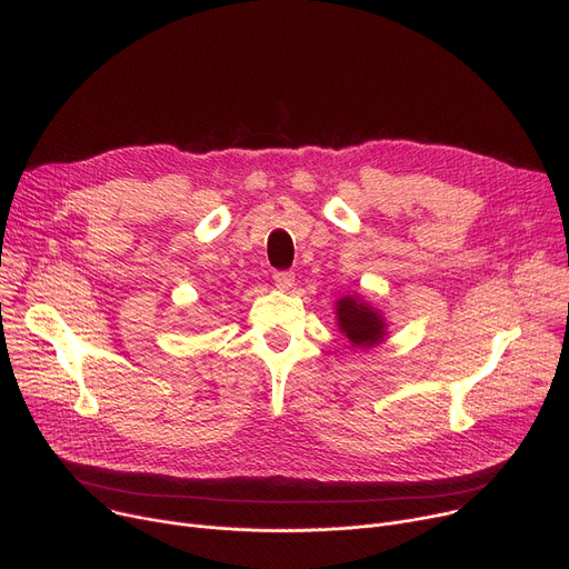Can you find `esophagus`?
<instances>
[{
  "label": "esophagus",
  "instance_id": "esophagus-1",
  "mask_svg": "<svg viewBox=\"0 0 569 569\" xmlns=\"http://www.w3.org/2000/svg\"><path fill=\"white\" fill-rule=\"evenodd\" d=\"M274 286L279 290H290L295 286V274H292V271H274Z\"/></svg>",
  "mask_w": 569,
  "mask_h": 569
}]
</instances>
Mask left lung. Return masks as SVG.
<instances>
[{
    "label": "left lung",
    "mask_w": 569,
    "mask_h": 569,
    "mask_svg": "<svg viewBox=\"0 0 569 569\" xmlns=\"http://www.w3.org/2000/svg\"><path fill=\"white\" fill-rule=\"evenodd\" d=\"M337 328L353 349H375L388 337V323L383 313L365 300L360 292H349L335 302Z\"/></svg>",
    "instance_id": "obj_1"
}]
</instances>
